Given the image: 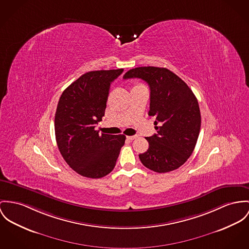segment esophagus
Listing matches in <instances>:
<instances>
[{"instance_id": "34e87169", "label": "esophagus", "mask_w": 249, "mask_h": 249, "mask_svg": "<svg viewBox=\"0 0 249 249\" xmlns=\"http://www.w3.org/2000/svg\"><path fill=\"white\" fill-rule=\"evenodd\" d=\"M137 136L136 135H132V136H127V139L128 140H130V141H132V140H134V139H135Z\"/></svg>"}]
</instances>
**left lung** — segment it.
<instances>
[{"label": "left lung", "mask_w": 249, "mask_h": 249, "mask_svg": "<svg viewBox=\"0 0 249 249\" xmlns=\"http://www.w3.org/2000/svg\"><path fill=\"white\" fill-rule=\"evenodd\" d=\"M138 77L151 90L149 115L154 116L157 134L146 139L149 149L140 153L141 163L164 173L181 167L192 155L200 128L201 114L196 96L187 83L167 68L137 67L123 78Z\"/></svg>", "instance_id": "obj_1"}]
</instances>
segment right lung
Returning a JSON list of instances; mask_svg holds the SVG:
<instances>
[{
  "instance_id": "obj_1",
  "label": "right lung",
  "mask_w": 249,
  "mask_h": 249,
  "mask_svg": "<svg viewBox=\"0 0 249 249\" xmlns=\"http://www.w3.org/2000/svg\"><path fill=\"white\" fill-rule=\"evenodd\" d=\"M123 69L91 71L78 77L59 97L55 115L58 150L78 174L101 178L114 170L125 143L123 134H98L112 82Z\"/></svg>"
}]
</instances>
